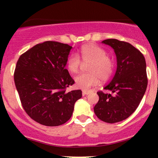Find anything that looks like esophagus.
<instances>
[{
	"label": "esophagus",
	"instance_id": "1",
	"mask_svg": "<svg viewBox=\"0 0 158 158\" xmlns=\"http://www.w3.org/2000/svg\"><path fill=\"white\" fill-rule=\"evenodd\" d=\"M89 90H82V95L85 96V95H88V94H89Z\"/></svg>",
	"mask_w": 158,
	"mask_h": 158
}]
</instances>
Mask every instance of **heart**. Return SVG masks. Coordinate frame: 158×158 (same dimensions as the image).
Instances as JSON below:
<instances>
[{"mask_svg": "<svg viewBox=\"0 0 158 158\" xmlns=\"http://www.w3.org/2000/svg\"><path fill=\"white\" fill-rule=\"evenodd\" d=\"M79 56L72 54L67 60V68L71 73H77L82 67V63L87 64V70L89 73H82L75 78L77 88L88 90L97 85L99 81L109 79L114 70V61L106 55V52L100 47L94 44L82 46L79 50Z\"/></svg>", "mask_w": 158, "mask_h": 158, "instance_id": "obj_1", "label": "heart"}]
</instances>
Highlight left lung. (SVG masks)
Listing matches in <instances>:
<instances>
[{"label": "left lung", "mask_w": 158, "mask_h": 158, "mask_svg": "<svg viewBox=\"0 0 158 158\" xmlns=\"http://www.w3.org/2000/svg\"><path fill=\"white\" fill-rule=\"evenodd\" d=\"M102 43L114 49L117 56V70L110 82L104 88L110 94L98 91L99 101L94 110L101 120L120 122L131 116L142 100L148 79L144 56L126 41L109 39Z\"/></svg>", "instance_id": "1"}]
</instances>
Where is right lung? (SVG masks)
<instances>
[{
    "label": "right lung",
    "mask_w": 158,
    "mask_h": 158,
    "mask_svg": "<svg viewBox=\"0 0 158 158\" xmlns=\"http://www.w3.org/2000/svg\"><path fill=\"white\" fill-rule=\"evenodd\" d=\"M72 47L57 41L38 44L20 56L14 80L21 105L33 120L47 126L71 117L81 90L66 91L74 80L65 68Z\"/></svg>",
    "instance_id": "right-lung-1"
}]
</instances>
